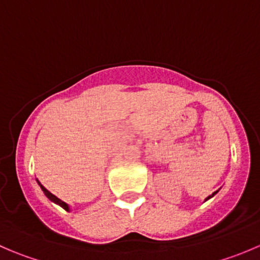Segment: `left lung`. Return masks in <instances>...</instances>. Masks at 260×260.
I'll return each mask as SVG.
<instances>
[{"label": "left lung", "mask_w": 260, "mask_h": 260, "mask_svg": "<svg viewBox=\"0 0 260 260\" xmlns=\"http://www.w3.org/2000/svg\"><path fill=\"white\" fill-rule=\"evenodd\" d=\"M215 193H217V191H215V192H212L210 196H208V198H206V199H205V201H206V200H209V199H211V198H212V196H214V195H215Z\"/></svg>", "instance_id": "8db88e82"}]
</instances>
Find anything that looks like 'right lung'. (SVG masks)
<instances>
[{"mask_svg": "<svg viewBox=\"0 0 260 260\" xmlns=\"http://www.w3.org/2000/svg\"><path fill=\"white\" fill-rule=\"evenodd\" d=\"M38 183H39V185H40L41 190H43V191H44V193H45V196H46V198H48V199H49V200H50V201H52V203L57 204V205H59V206H61V208H62V209H65V210H67V211H69V205H68V204H67V203H64V201H61V200H60V199H57V198H56V196H55V195H52V193H51V192H50V191H48V190H46V188H45V187H44V186H43V185H41V183H40V182H39V181H38Z\"/></svg>", "mask_w": 260, "mask_h": 260, "instance_id": "right-lung-1", "label": "right lung"}]
</instances>
